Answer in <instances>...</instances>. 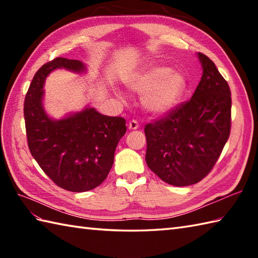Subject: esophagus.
Instances as JSON below:
<instances>
[{
  "label": "esophagus",
  "instance_id": "obj_1",
  "mask_svg": "<svg viewBox=\"0 0 258 258\" xmlns=\"http://www.w3.org/2000/svg\"><path fill=\"white\" fill-rule=\"evenodd\" d=\"M139 127H140V124H139L138 120L132 119V120H131V122L128 123V128H130V130H138Z\"/></svg>",
  "mask_w": 258,
  "mask_h": 258
}]
</instances>
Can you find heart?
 Here are the masks:
<instances>
[{
	"mask_svg": "<svg viewBox=\"0 0 258 258\" xmlns=\"http://www.w3.org/2000/svg\"><path fill=\"white\" fill-rule=\"evenodd\" d=\"M139 93H146L143 105L153 114H164L176 105L186 89L185 78L167 67H154L140 75L132 83Z\"/></svg>",
	"mask_w": 258,
	"mask_h": 258,
	"instance_id": "obj_1",
	"label": "heart"
}]
</instances>
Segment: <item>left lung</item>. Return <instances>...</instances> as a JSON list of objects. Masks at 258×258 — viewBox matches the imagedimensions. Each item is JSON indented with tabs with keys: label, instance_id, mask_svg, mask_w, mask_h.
Masks as SVG:
<instances>
[{
	"label": "left lung",
	"instance_id": "1",
	"mask_svg": "<svg viewBox=\"0 0 258 258\" xmlns=\"http://www.w3.org/2000/svg\"><path fill=\"white\" fill-rule=\"evenodd\" d=\"M199 57L203 76L193 96L144 128L147 166L174 186L206 177L231 134V90L212 59Z\"/></svg>",
	"mask_w": 258,
	"mask_h": 258
}]
</instances>
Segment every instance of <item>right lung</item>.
<instances>
[{"label":"right lung","mask_w":258,"mask_h":258,"mask_svg":"<svg viewBox=\"0 0 258 258\" xmlns=\"http://www.w3.org/2000/svg\"><path fill=\"white\" fill-rule=\"evenodd\" d=\"M81 72L78 59L56 57L35 73L24 101L27 145L32 156L54 183L70 191L101 185L111 171L114 153L126 133L125 118L106 116L94 108L53 120L42 107L43 84L53 70Z\"/></svg>","instance_id":"add662e5"}]
</instances>
